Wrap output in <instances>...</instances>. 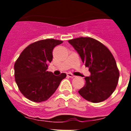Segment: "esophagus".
I'll use <instances>...</instances> for the list:
<instances>
[{"label":"esophagus","instance_id":"esophagus-1","mask_svg":"<svg viewBox=\"0 0 131 131\" xmlns=\"http://www.w3.org/2000/svg\"><path fill=\"white\" fill-rule=\"evenodd\" d=\"M68 75L69 77H71V78H73V77H75V76L74 75H73L72 73H68V75Z\"/></svg>","mask_w":131,"mask_h":131}]
</instances>
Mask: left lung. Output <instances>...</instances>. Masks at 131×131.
Returning <instances> with one entry per match:
<instances>
[{"mask_svg": "<svg viewBox=\"0 0 131 131\" xmlns=\"http://www.w3.org/2000/svg\"><path fill=\"white\" fill-rule=\"evenodd\" d=\"M89 68L91 76L78 91L83 98L93 103L104 101L114 92L119 77L115 58L110 50L91 37H79L68 40Z\"/></svg>", "mask_w": 131, "mask_h": 131, "instance_id": "left-lung-1", "label": "left lung"}]
</instances>
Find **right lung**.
Instances as JSON below:
<instances>
[{"mask_svg":"<svg viewBox=\"0 0 131 131\" xmlns=\"http://www.w3.org/2000/svg\"><path fill=\"white\" fill-rule=\"evenodd\" d=\"M62 40H40L27 47L15 62V81L23 95L31 101L41 102L55 92L66 74L58 76L47 71L54 47Z\"/></svg>","mask_w":131,"mask_h":131,"instance_id":"add662e5","label":"right lung"}]
</instances>
